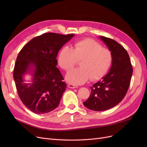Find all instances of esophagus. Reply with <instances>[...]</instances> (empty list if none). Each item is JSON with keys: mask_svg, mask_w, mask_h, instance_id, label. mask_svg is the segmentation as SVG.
<instances>
[{"mask_svg": "<svg viewBox=\"0 0 147 147\" xmlns=\"http://www.w3.org/2000/svg\"><path fill=\"white\" fill-rule=\"evenodd\" d=\"M68 87L70 88H72V89H75V88H77L78 86L77 85H75V84H69Z\"/></svg>", "mask_w": 147, "mask_h": 147, "instance_id": "obj_1", "label": "esophagus"}]
</instances>
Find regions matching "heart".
I'll return each instance as SVG.
<instances>
[{"instance_id": "heart-1", "label": "heart", "mask_w": 147, "mask_h": 147, "mask_svg": "<svg viewBox=\"0 0 147 147\" xmlns=\"http://www.w3.org/2000/svg\"><path fill=\"white\" fill-rule=\"evenodd\" d=\"M78 61H80V68L71 70L66 75V80L73 84H81L90 78L96 80L103 77L112 64V53L90 38L76 42L72 48L65 47L59 51L57 62L63 69L70 70Z\"/></svg>"}]
</instances>
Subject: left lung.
<instances>
[{"mask_svg":"<svg viewBox=\"0 0 147 147\" xmlns=\"http://www.w3.org/2000/svg\"><path fill=\"white\" fill-rule=\"evenodd\" d=\"M99 38L112 53V66L107 74L91 87V94L83 102L86 108L97 112L113 108L123 99L133 70L129 56L124 47L113 39Z\"/></svg>","mask_w":147,"mask_h":147,"instance_id":"1","label":"left lung"}]
</instances>
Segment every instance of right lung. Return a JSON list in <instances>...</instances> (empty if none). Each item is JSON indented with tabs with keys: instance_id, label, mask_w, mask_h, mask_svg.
Returning <instances> with one entry per match:
<instances>
[{
	"instance_id": "right-lung-1",
	"label": "right lung",
	"mask_w": 147,
	"mask_h": 147,
	"mask_svg": "<svg viewBox=\"0 0 147 147\" xmlns=\"http://www.w3.org/2000/svg\"><path fill=\"white\" fill-rule=\"evenodd\" d=\"M74 36L45 33L30 40L18 55L13 78L21 100L32 112L47 113L59 105L67 85L56 67V57L60 49ZM29 73L33 78L28 84L24 75Z\"/></svg>"
}]
</instances>
